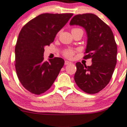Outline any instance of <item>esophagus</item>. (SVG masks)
Listing matches in <instances>:
<instances>
[{
    "mask_svg": "<svg viewBox=\"0 0 127 127\" xmlns=\"http://www.w3.org/2000/svg\"><path fill=\"white\" fill-rule=\"evenodd\" d=\"M70 63H71L70 62H69V61H67V60H65V63H64L65 65H68V64H70Z\"/></svg>",
    "mask_w": 127,
    "mask_h": 127,
    "instance_id": "34e87169",
    "label": "esophagus"
}]
</instances>
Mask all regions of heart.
Segmentation results:
<instances>
[{
  "mask_svg": "<svg viewBox=\"0 0 127 127\" xmlns=\"http://www.w3.org/2000/svg\"><path fill=\"white\" fill-rule=\"evenodd\" d=\"M73 54L74 52L73 50H68L65 51L64 53L65 57H68V58H71L72 56H73Z\"/></svg>",
  "mask_w": 127,
  "mask_h": 127,
  "instance_id": "heart-1",
  "label": "heart"
}]
</instances>
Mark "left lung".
Here are the masks:
<instances>
[{
  "label": "left lung",
  "mask_w": 127,
  "mask_h": 127,
  "mask_svg": "<svg viewBox=\"0 0 127 127\" xmlns=\"http://www.w3.org/2000/svg\"><path fill=\"white\" fill-rule=\"evenodd\" d=\"M70 26L86 30L87 40L84 59H91L90 66L76 63L74 80L80 89L89 94L98 93L108 84L117 63V47L113 32L98 17L92 13L77 14Z\"/></svg>",
  "instance_id": "obj_1"
}]
</instances>
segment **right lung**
I'll list each match as a JSON object with an SVG mask.
<instances>
[{"label": "right lung", "mask_w": 127, "mask_h": 127, "mask_svg": "<svg viewBox=\"0 0 127 127\" xmlns=\"http://www.w3.org/2000/svg\"><path fill=\"white\" fill-rule=\"evenodd\" d=\"M73 14H40L23 27L15 47V67L21 84L39 95L49 90L64 64L60 57L44 61V47L53 42L57 33Z\"/></svg>", "instance_id": "right-lung-1"}]
</instances>
